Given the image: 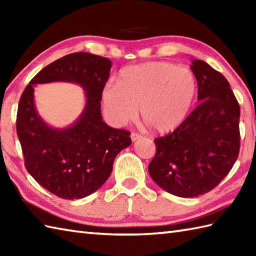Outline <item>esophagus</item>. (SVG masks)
Here are the masks:
<instances>
[{
	"label": "esophagus",
	"instance_id": "esophagus-1",
	"mask_svg": "<svg viewBox=\"0 0 256 256\" xmlns=\"http://www.w3.org/2000/svg\"><path fill=\"white\" fill-rule=\"evenodd\" d=\"M138 138H140V134H138V133H131V140H132V142H135V140H138Z\"/></svg>",
	"mask_w": 256,
	"mask_h": 256
}]
</instances>
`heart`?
<instances>
[{
    "instance_id": "obj_1",
    "label": "heart",
    "mask_w": 256,
    "mask_h": 256,
    "mask_svg": "<svg viewBox=\"0 0 256 256\" xmlns=\"http://www.w3.org/2000/svg\"><path fill=\"white\" fill-rule=\"evenodd\" d=\"M194 74L168 62H150L124 68L118 86L108 84L102 91V106L108 121L116 126L138 116L158 133L180 126L196 96Z\"/></svg>"
}]
</instances>
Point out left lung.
<instances>
[{
    "label": "left lung",
    "instance_id": "8db88e82",
    "mask_svg": "<svg viewBox=\"0 0 256 256\" xmlns=\"http://www.w3.org/2000/svg\"><path fill=\"white\" fill-rule=\"evenodd\" d=\"M198 84L199 104L180 126L155 140L148 165L152 179L177 197L210 192L234 165L240 150V106L230 84L210 64H190Z\"/></svg>",
    "mask_w": 256,
    "mask_h": 256
}]
</instances>
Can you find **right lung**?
I'll return each mask as SVG.
<instances>
[{"instance_id": "add662e5", "label": "right lung", "mask_w": 256, "mask_h": 256, "mask_svg": "<svg viewBox=\"0 0 256 256\" xmlns=\"http://www.w3.org/2000/svg\"><path fill=\"white\" fill-rule=\"evenodd\" d=\"M108 58L74 52L42 68L22 94L16 131L26 170L48 192L62 199H80L96 192L112 172L116 155L132 144L131 133L102 121L101 96L110 77ZM70 82L84 89L86 104L67 128H54L34 106L37 84Z\"/></svg>"}]
</instances>
